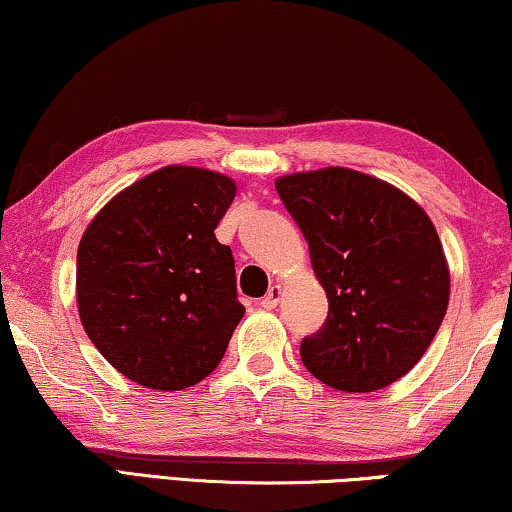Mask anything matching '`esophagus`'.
<instances>
[{"mask_svg": "<svg viewBox=\"0 0 512 512\" xmlns=\"http://www.w3.org/2000/svg\"><path fill=\"white\" fill-rule=\"evenodd\" d=\"M279 295H281V288L279 286H272L270 291H268V295H265V298L261 300V307L263 309H274V307H277V302H279Z\"/></svg>", "mask_w": 512, "mask_h": 512, "instance_id": "esophagus-1", "label": "esophagus"}]
</instances>
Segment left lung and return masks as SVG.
Listing matches in <instances>:
<instances>
[{
  "label": "left lung",
  "instance_id": "1",
  "mask_svg": "<svg viewBox=\"0 0 512 512\" xmlns=\"http://www.w3.org/2000/svg\"><path fill=\"white\" fill-rule=\"evenodd\" d=\"M328 295L323 328L300 358L318 381L374 392L413 369L441 328L450 272L436 228L409 196L358 170L277 180Z\"/></svg>",
  "mask_w": 512,
  "mask_h": 512
}]
</instances>
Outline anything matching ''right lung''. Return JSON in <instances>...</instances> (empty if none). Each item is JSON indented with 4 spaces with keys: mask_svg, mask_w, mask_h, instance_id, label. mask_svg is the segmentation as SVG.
<instances>
[{
    "mask_svg": "<svg viewBox=\"0 0 512 512\" xmlns=\"http://www.w3.org/2000/svg\"><path fill=\"white\" fill-rule=\"evenodd\" d=\"M231 177L166 166L117 194L78 247V314L117 372L152 390L203 381L224 358L244 307L233 251L214 228Z\"/></svg>",
    "mask_w": 512,
    "mask_h": 512,
    "instance_id": "1",
    "label": "right lung"
}]
</instances>
